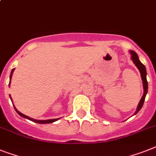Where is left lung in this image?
Returning <instances> with one entry per match:
<instances>
[{
  "label": "left lung",
  "instance_id": "1",
  "mask_svg": "<svg viewBox=\"0 0 156 156\" xmlns=\"http://www.w3.org/2000/svg\"><path fill=\"white\" fill-rule=\"evenodd\" d=\"M130 54H131V59H132V62L135 64L137 69H139L140 73V76H141V79L143 81V87H144V94H143V96L141 100H140V103H139L138 106H137V108H136V112L134 113V115H136L138 113V112H140V110L142 108L143 105H144V103L145 97L147 96V88H148V84H147V71L146 68L142 63L140 62V60H139V56L137 55L136 52H134L132 50H130L129 51Z\"/></svg>",
  "mask_w": 156,
  "mask_h": 156
}]
</instances>
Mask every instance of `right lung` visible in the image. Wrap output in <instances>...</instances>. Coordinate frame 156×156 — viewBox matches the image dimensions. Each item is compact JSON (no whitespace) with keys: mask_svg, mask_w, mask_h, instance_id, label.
Segmentation results:
<instances>
[{"mask_svg":"<svg viewBox=\"0 0 156 156\" xmlns=\"http://www.w3.org/2000/svg\"><path fill=\"white\" fill-rule=\"evenodd\" d=\"M14 69H12L11 71V74H10V76H9V85H10V83H11V79H12V73H13L14 72ZM9 97L10 99H11L12 100V97L11 96L9 95ZM14 107V108H15V110H16V112L18 113V115H20L21 117H23V118H25V119H29V120H31V121H33V122H35V123H41V124H43V123H53V122L56 121V120H58V119H44V120H38V119H33V118H30V117L29 116H27V115H24V114H22L21 112H20L19 111L17 110V109L15 108V106L13 105Z\"/></svg>","mask_w":156,"mask_h":156,"instance_id":"add662e5","label":"right lung"}]
</instances>
